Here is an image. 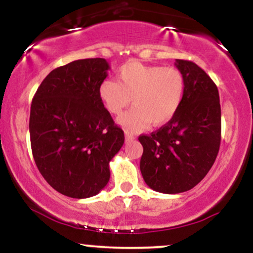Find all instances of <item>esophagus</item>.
<instances>
[{
  "instance_id": "1",
  "label": "esophagus",
  "mask_w": 253,
  "mask_h": 253,
  "mask_svg": "<svg viewBox=\"0 0 253 253\" xmlns=\"http://www.w3.org/2000/svg\"><path fill=\"white\" fill-rule=\"evenodd\" d=\"M125 139H126V141H132V140H134L135 136L133 134H130V133H128V132H125Z\"/></svg>"
}]
</instances>
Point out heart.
<instances>
[{
  "mask_svg": "<svg viewBox=\"0 0 253 253\" xmlns=\"http://www.w3.org/2000/svg\"><path fill=\"white\" fill-rule=\"evenodd\" d=\"M98 95L109 113L119 115L132 103L129 112L119 118L127 130L144 129L152 124L161 126L173 118L184 95V78L173 66L126 63L118 71V82L106 80Z\"/></svg>",
  "mask_w": 253,
  "mask_h": 253,
  "instance_id": "1",
  "label": "heart"
}]
</instances>
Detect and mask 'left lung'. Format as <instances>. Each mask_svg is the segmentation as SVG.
I'll return each mask as SVG.
<instances>
[{
	"label": "left lung",
	"instance_id": "8db88e82",
	"mask_svg": "<svg viewBox=\"0 0 253 253\" xmlns=\"http://www.w3.org/2000/svg\"><path fill=\"white\" fill-rule=\"evenodd\" d=\"M184 78L181 106L169 123L150 135H140L144 147L140 171L151 189L164 194L190 190L208 173L221 141V108L215 83L190 60L177 59Z\"/></svg>",
	"mask_w": 253,
	"mask_h": 253
}]
</instances>
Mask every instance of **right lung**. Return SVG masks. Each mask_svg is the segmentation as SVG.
<instances>
[{
	"mask_svg": "<svg viewBox=\"0 0 253 253\" xmlns=\"http://www.w3.org/2000/svg\"><path fill=\"white\" fill-rule=\"evenodd\" d=\"M103 58L71 62L52 70L31 106L33 158L46 182L63 195L86 199L109 181V162L124 145L98 95L108 76Z\"/></svg>",
	"mask_w": 253,
	"mask_h": 253,
	"instance_id": "add662e5",
	"label": "right lung"
}]
</instances>
